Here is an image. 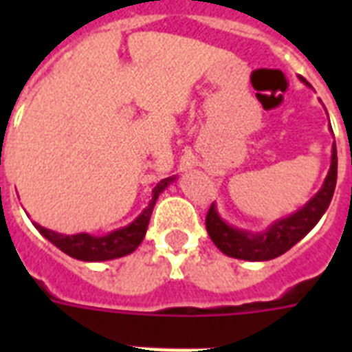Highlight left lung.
Instances as JSON below:
<instances>
[{
	"label": "left lung",
	"instance_id": "8db88e82",
	"mask_svg": "<svg viewBox=\"0 0 352 352\" xmlns=\"http://www.w3.org/2000/svg\"><path fill=\"white\" fill-rule=\"evenodd\" d=\"M300 80L311 87L305 78ZM333 131V129H331ZM338 177V155H336V142H333V155H331V168L323 181L322 188L309 203H305L294 214L274 221L267 230L250 232L228 225L219 215L215 203L210 206L206 215V230L214 241V245L226 256L245 261H268L281 256L287 250L305 237L309 232L318 225L322 215L327 212L329 204L333 201L334 188Z\"/></svg>",
	"mask_w": 352,
	"mask_h": 352
}]
</instances>
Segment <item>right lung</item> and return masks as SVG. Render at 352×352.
I'll list each match as a JSON object with an SVG mask.
<instances>
[{
    "mask_svg": "<svg viewBox=\"0 0 352 352\" xmlns=\"http://www.w3.org/2000/svg\"><path fill=\"white\" fill-rule=\"evenodd\" d=\"M175 181V175L162 179V181L153 188L151 192V201L146 208L142 210V214L138 215L137 219L129 223L124 228L113 230L106 235H91V234H58L49 228H43L41 225L34 223L36 230L40 232L45 239H49L52 245L65 252L67 256L80 259V261H109V259H117V257H124L127 254H131L138 248V245L142 243L146 230H148L149 217L153 212V206L157 203V199L166 188L170 186L171 182Z\"/></svg>",
    "mask_w": 352,
    "mask_h": 352,
    "instance_id": "1",
    "label": "right lung"
}]
</instances>
